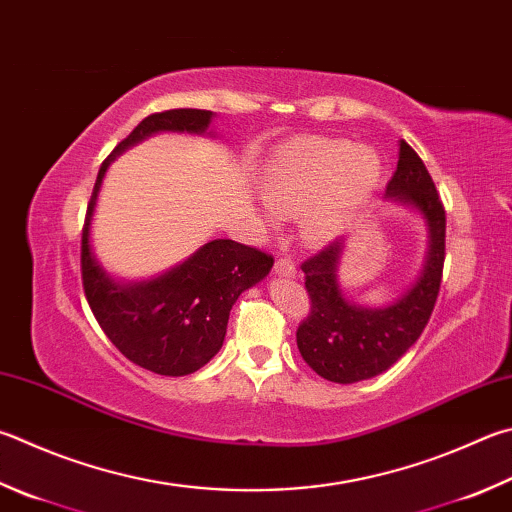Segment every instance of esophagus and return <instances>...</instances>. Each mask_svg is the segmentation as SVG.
Returning a JSON list of instances; mask_svg holds the SVG:
<instances>
[{"instance_id": "1", "label": "esophagus", "mask_w": 512, "mask_h": 512, "mask_svg": "<svg viewBox=\"0 0 512 512\" xmlns=\"http://www.w3.org/2000/svg\"><path fill=\"white\" fill-rule=\"evenodd\" d=\"M275 273H277V275H284V277H295V275H297V266H295L293 259L280 257V259H277V262H275Z\"/></svg>"}]
</instances>
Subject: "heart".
Listing matches in <instances>:
<instances>
[{"instance_id":"heart-1","label":"heart","mask_w":512,"mask_h":512,"mask_svg":"<svg viewBox=\"0 0 512 512\" xmlns=\"http://www.w3.org/2000/svg\"><path fill=\"white\" fill-rule=\"evenodd\" d=\"M383 176V159L347 138H306L284 145L266 172L264 219L297 217L309 244H329L345 232Z\"/></svg>"}]
</instances>
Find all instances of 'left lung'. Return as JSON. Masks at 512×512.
Instances as JSON below:
<instances>
[{
	"label": "left lung",
	"mask_w": 512,
	"mask_h": 512,
	"mask_svg": "<svg viewBox=\"0 0 512 512\" xmlns=\"http://www.w3.org/2000/svg\"><path fill=\"white\" fill-rule=\"evenodd\" d=\"M387 197L414 208L427 226V257L418 280L385 309L349 302L338 282L345 241L336 239L302 264L311 313L297 327V349L315 374L349 385L383 374L421 338L439 297L445 262V208L434 181L410 145L401 141Z\"/></svg>",
	"instance_id": "8db88e82"
}]
</instances>
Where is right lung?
<instances>
[{
    "instance_id": "1",
    "label": "right lung",
    "mask_w": 512,
    "mask_h": 512,
    "mask_svg": "<svg viewBox=\"0 0 512 512\" xmlns=\"http://www.w3.org/2000/svg\"><path fill=\"white\" fill-rule=\"evenodd\" d=\"M210 120L212 111L206 109H167L143 118L102 161L82 228V286L100 329L134 365L161 376H188L210 362L224 345L232 304L264 280L273 257L232 239H215L150 282L120 284L91 253V217L107 167L118 154L156 132L206 134Z\"/></svg>"
}]
</instances>
